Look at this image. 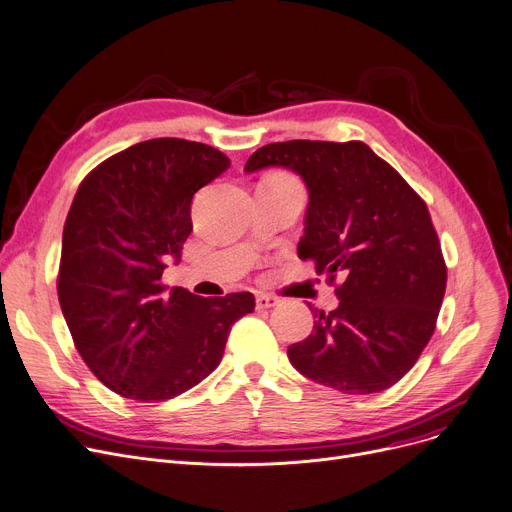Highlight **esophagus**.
I'll return each instance as SVG.
<instances>
[{
    "label": "esophagus",
    "mask_w": 512,
    "mask_h": 512,
    "mask_svg": "<svg viewBox=\"0 0 512 512\" xmlns=\"http://www.w3.org/2000/svg\"><path fill=\"white\" fill-rule=\"evenodd\" d=\"M279 304V298L277 296H271V294H256V308L258 310H266V308H273Z\"/></svg>",
    "instance_id": "1"
}]
</instances>
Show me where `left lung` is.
<instances>
[{
  "label": "left lung",
  "mask_w": 512,
  "mask_h": 512,
  "mask_svg": "<svg viewBox=\"0 0 512 512\" xmlns=\"http://www.w3.org/2000/svg\"><path fill=\"white\" fill-rule=\"evenodd\" d=\"M266 166L296 170L310 191L298 256L329 283L343 279L335 310L310 306L312 335L289 346V362L344 394L383 392L415 367L446 294L425 200L362 141L269 143L246 170Z\"/></svg>",
  "instance_id": "left-lung-1"
}]
</instances>
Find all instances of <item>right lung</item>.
I'll return each mask as SVG.
<instances>
[{
	"label": "right lung",
	"mask_w": 512,
	"mask_h": 512,
	"mask_svg": "<svg viewBox=\"0 0 512 512\" xmlns=\"http://www.w3.org/2000/svg\"><path fill=\"white\" fill-rule=\"evenodd\" d=\"M231 160L206 143L160 137L97 164L68 210L58 300L89 371L137 402L175 398L223 358L250 291L225 298L166 291L168 256L189 237L191 200Z\"/></svg>",
	"instance_id": "add662e5"
}]
</instances>
